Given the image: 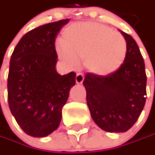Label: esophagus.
I'll use <instances>...</instances> for the list:
<instances>
[{"instance_id":"1","label":"esophagus","mask_w":155,"mask_h":155,"mask_svg":"<svg viewBox=\"0 0 155 155\" xmlns=\"http://www.w3.org/2000/svg\"><path fill=\"white\" fill-rule=\"evenodd\" d=\"M84 77L83 74L78 73L76 76V82H77V84H82L84 81Z\"/></svg>"}]
</instances>
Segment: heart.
<instances>
[{
  "label": "heart",
  "mask_w": 155,
  "mask_h": 155,
  "mask_svg": "<svg viewBox=\"0 0 155 155\" xmlns=\"http://www.w3.org/2000/svg\"><path fill=\"white\" fill-rule=\"evenodd\" d=\"M61 42L58 49L61 60L76 67L84 59L85 68L100 76L116 71L127 54L126 41L121 33L94 22L69 25L63 31Z\"/></svg>",
  "instance_id": "obj_1"
}]
</instances>
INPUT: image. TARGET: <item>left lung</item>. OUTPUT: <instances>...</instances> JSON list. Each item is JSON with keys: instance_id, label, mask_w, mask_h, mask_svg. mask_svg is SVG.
<instances>
[{"instance_id": "1", "label": "left lung", "mask_w": 155, "mask_h": 155, "mask_svg": "<svg viewBox=\"0 0 155 155\" xmlns=\"http://www.w3.org/2000/svg\"><path fill=\"white\" fill-rule=\"evenodd\" d=\"M120 32L127 45L122 66L107 76L87 73L83 82L93 120L108 132L127 131L137 122L146 103L147 75L143 57L134 39Z\"/></svg>"}]
</instances>
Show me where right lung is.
Here are the masks:
<instances>
[{
	"instance_id": "add662e5",
	"label": "right lung",
	"mask_w": 155,
	"mask_h": 155,
	"mask_svg": "<svg viewBox=\"0 0 155 155\" xmlns=\"http://www.w3.org/2000/svg\"><path fill=\"white\" fill-rule=\"evenodd\" d=\"M69 19L49 23L25 34L13 51L8 77L9 109L31 137H47L59 127L61 109L76 84V73L56 71L55 39Z\"/></svg>"
}]
</instances>
